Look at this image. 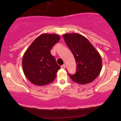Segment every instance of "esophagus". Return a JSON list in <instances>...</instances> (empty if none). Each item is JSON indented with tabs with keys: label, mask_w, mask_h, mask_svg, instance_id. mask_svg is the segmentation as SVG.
Masks as SVG:
<instances>
[{
	"label": "esophagus",
	"mask_w": 121,
	"mask_h": 121,
	"mask_svg": "<svg viewBox=\"0 0 121 121\" xmlns=\"http://www.w3.org/2000/svg\"><path fill=\"white\" fill-rule=\"evenodd\" d=\"M61 68L62 69H65V64H63V65H61Z\"/></svg>",
	"instance_id": "1"
}]
</instances>
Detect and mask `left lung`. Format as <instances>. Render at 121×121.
<instances>
[{"instance_id": "left-lung-1", "label": "left lung", "mask_w": 121, "mask_h": 121, "mask_svg": "<svg viewBox=\"0 0 121 121\" xmlns=\"http://www.w3.org/2000/svg\"><path fill=\"white\" fill-rule=\"evenodd\" d=\"M77 63V72L69 75L73 81L80 84L92 82L102 69L101 55L86 37L78 33L63 35Z\"/></svg>"}]
</instances>
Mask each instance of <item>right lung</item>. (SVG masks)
Wrapping results in <instances>:
<instances>
[{
  "label": "right lung",
  "mask_w": 121,
  "mask_h": 121,
  "mask_svg": "<svg viewBox=\"0 0 121 121\" xmlns=\"http://www.w3.org/2000/svg\"><path fill=\"white\" fill-rule=\"evenodd\" d=\"M60 40V37L57 34H42L33 41L24 53L23 73L31 83L44 86L55 80L60 67L50 51Z\"/></svg>",
  "instance_id": "obj_1"
}]
</instances>
